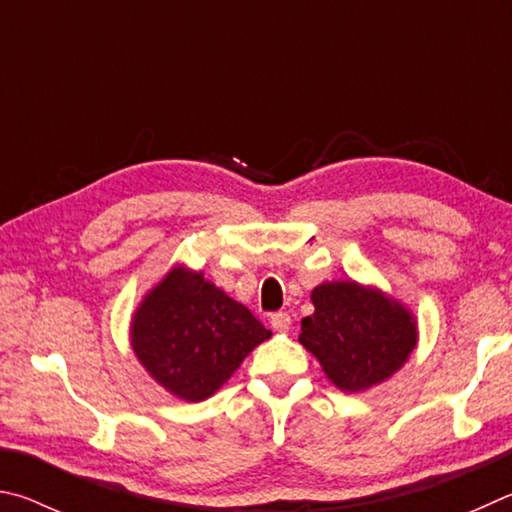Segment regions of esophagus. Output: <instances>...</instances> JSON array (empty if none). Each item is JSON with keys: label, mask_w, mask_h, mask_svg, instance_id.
Returning a JSON list of instances; mask_svg holds the SVG:
<instances>
[{"label": "esophagus", "mask_w": 512, "mask_h": 512, "mask_svg": "<svg viewBox=\"0 0 512 512\" xmlns=\"http://www.w3.org/2000/svg\"><path fill=\"white\" fill-rule=\"evenodd\" d=\"M270 326L272 330H276V333H288L290 326H292V319L288 312H274V315L270 317Z\"/></svg>", "instance_id": "1"}]
</instances>
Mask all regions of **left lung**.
I'll return each mask as SVG.
<instances>
[{
  "label": "left lung",
  "mask_w": 512,
  "mask_h": 512,
  "mask_svg": "<svg viewBox=\"0 0 512 512\" xmlns=\"http://www.w3.org/2000/svg\"><path fill=\"white\" fill-rule=\"evenodd\" d=\"M310 301L315 312L301 321L299 342L339 391H369L409 362L418 321L378 285L324 281L310 292Z\"/></svg>",
  "instance_id": "left-lung-1"
}]
</instances>
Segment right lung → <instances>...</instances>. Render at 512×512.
<instances>
[{"label": "right lung", "mask_w": 512, "mask_h": 512, "mask_svg": "<svg viewBox=\"0 0 512 512\" xmlns=\"http://www.w3.org/2000/svg\"><path fill=\"white\" fill-rule=\"evenodd\" d=\"M272 333L240 301L184 263L143 294L130 319L139 364L170 396L211 398Z\"/></svg>", "instance_id": "add662e5"}]
</instances>
